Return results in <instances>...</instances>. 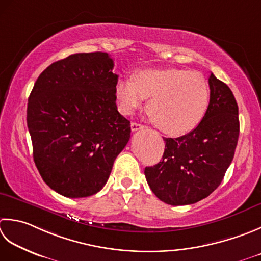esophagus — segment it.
<instances>
[{
    "label": "esophagus",
    "mask_w": 261,
    "mask_h": 261,
    "mask_svg": "<svg viewBox=\"0 0 261 261\" xmlns=\"http://www.w3.org/2000/svg\"><path fill=\"white\" fill-rule=\"evenodd\" d=\"M144 127H146V126L140 124V123H137V122H132V123H131V130L134 131V132H135V131H138V130L144 129Z\"/></svg>",
    "instance_id": "esophagus-1"
}]
</instances>
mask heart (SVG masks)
<instances>
[{"instance_id":"1","label":"heart","mask_w":261,"mask_h":261,"mask_svg":"<svg viewBox=\"0 0 261 261\" xmlns=\"http://www.w3.org/2000/svg\"><path fill=\"white\" fill-rule=\"evenodd\" d=\"M119 109L130 114L148 99L147 113L170 136L189 134L205 117L211 91L203 75L187 69H144L130 79L117 80L114 88Z\"/></svg>"}]
</instances>
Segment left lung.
Segmentation results:
<instances>
[{"instance_id": "1", "label": "left lung", "mask_w": 261, "mask_h": 261, "mask_svg": "<svg viewBox=\"0 0 261 261\" xmlns=\"http://www.w3.org/2000/svg\"><path fill=\"white\" fill-rule=\"evenodd\" d=\"M208 111L195 130L164 138L161 162L145 168L146 180L160 200L172 206L191 205L221 185L232 163L240 134L239 107L226 84L211 73Z\"/></svg>"}]
</instances>
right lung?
I'll return each mask as SVG.
<instances>
[{
  "mask_svg": "<svg viewBox=\"0 0 261 261\" xmlns=\"http://www.w3.org/2000/svg\"><path fill=\"white\" fill-rule=\"evenodd\" d=\"M113 58L76 53L47 66L28 98L27 125L44 182L68 198L93 196L106 185L130 139L114 93Z\"/></svg>",
  "mask_w": 261,
  "mask_h": 261,
  "instance_id": "right-lung-1",
  "label": "right lung"
}]
</instances>
